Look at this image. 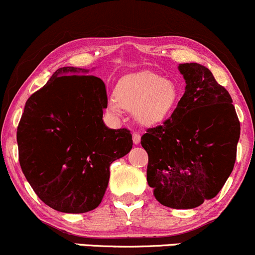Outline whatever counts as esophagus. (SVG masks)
<instances>
[{"instance_id":"1","label":"esophagus","mask_w":255,"mask_h":255,"mask_svg":"<svg viewBox=\"0 0 255 255\" xmlns=\"http://www.w3.org/2000/svg\"><path fill=\"white\" fill-rule=\"evenodd\" d=\"M132 141L135 144H139V142H141V136H139V133H133Z\"/></svg>"}]
</instances>
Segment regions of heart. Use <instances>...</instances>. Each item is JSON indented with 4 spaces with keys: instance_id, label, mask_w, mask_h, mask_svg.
Wrapping results in <instances>:
<instances>
[{
    "instance_id": "obj_1",
    "label": "heart",
    "mask_w": 255,
    "mask_h": 255,
    "mask_svg": "<svg viewBox=\"0 0 255 255\" xmlns=\"http://www.w3.org/2000/svg\"><path fill=\"white\" fill-rule=\"evenodd\" d=\"M178 100L179 90L173 82L155 73L139 72L120 79L107 107L116 117L125 110L133 112L139 124L154 125L172 114Z\"/></svg>"
}]
</instances>
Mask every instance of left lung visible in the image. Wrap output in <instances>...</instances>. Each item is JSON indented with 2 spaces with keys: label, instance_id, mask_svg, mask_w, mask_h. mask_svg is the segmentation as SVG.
Masks as SVG:
<instances>
[{
  "label": "left lung",
  "instance_id": "obj_1",
  "mask_svg": "<svg viewBox=\"0 0 255 255\" xmlns=\"http://www.w3.org/2000/svg\"><path fill=\"white\" fill-rule=\"evenodd\" d=\"M184 95L164 124L148 128L147 181L161 205L189 210L213 199L233 172L240 122L230 94L204 65L179 64Z\"/></svg>",
  "mask_w": 255,
  "mask_h": 255
}]
</instances>
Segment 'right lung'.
I'll list each match as a JSON object with an SVG mask.
<instances>
[{"label":"right lung","mask_w":255,"mask_h":255,"mask_svg":"<svg viewBox=\"0 0 255 255\" xmlns=\"http://www.w3.org/2000/svg\"><path fill=\"white\" fill-rule=\"evenodd\" d=\"M89 71L56 70L28 97L16 132L27 182L45 205L64 213L101 204L111 164L132 148L130 131L106 127V85Z\"/></svg>","instance_id":"1"}]
</instances>
